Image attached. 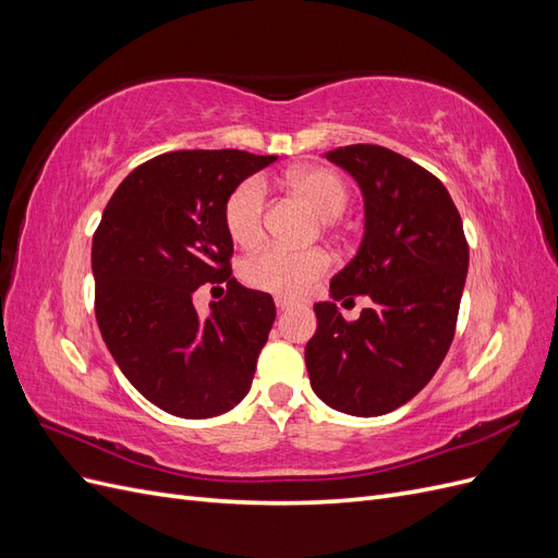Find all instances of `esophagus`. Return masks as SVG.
Returning <instances> with one entry per match:
<instances>
[{
    "label": "esophagus",
    "instance_id": "obj_1",
    "mask_svg": "<svg viewBox=\"0 0 558 558\" xmlns=\"http://www.w3.org/2000/svg\"><path fill=\"white\" fill-rule=\"evenodd\" d=\"M275 305H277V310L279 312H286V310H291L293 307V300H289V298H275Z\"/></svg>",
    "mask_w": 558,
    "mask_h": 558
}]
</instances>
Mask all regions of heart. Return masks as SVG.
<instances>
[{
    "instance_id": "1",
    "label": "heart",
    "mask_w": 558,
    "mask_h": 558,
    "mask_svg": "<svg viewBox=\"0 0 558 558\" xmlns=\"http://www.w3.org/2000/svg\"><path fill=\"white\" fill-rule=\"evenodd\" d=\"M293 191L305 197L312 209L324 218L342 216L349 205V189L340 174L324 167L295 170L289 177ZM267 202L265 181L260 177L244 179L223 207V223L234 244L253 246L263 238V211ZM330 269V256L320 248L293 251L283 246H265L244 260L242 277L258 291L283 298L305 295Z\"/></svg>"
}]
</instances>
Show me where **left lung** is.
Returning <instances> with one entry per match:
<instances>
[{
	"label": "left lung",
	"instance_id": "left-lung-1",
	"mask_svg": "<svg viewBox=\"0 0 558 558\" xmlns=\"http://www.w3.org/2000/svg\"><path fill=\"white\" fill-rule=\"evenodd\" d=\"M326 158L361 185L359 253L316 302L305 347L314 393L351 416H381L424 388L445 361L468 275L461 214L442 181L391 148L351 144ZM367 294L374 307L347 322L333 302Z\"/></svg>",
	"mask_w": 558,
	"mask_h": 558
}]
</instances>
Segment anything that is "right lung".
Masks as SVG:
<instances>
[{
    "mask_svg": "<svg viewBox=\"0 0 558 558\" xmlns=\"http://www.w3.org/2000/svg\"><path fill=\"white\" fill-rule=\"evenodd\" d=\"M277 156L172 150L132 170L93 234L95 316L121 373L156 408L218 416L248 393L275 300L230 277L228 195ZM226 280L202 319L192 293Z\"/></svg>",
    "mask_w": 558,
    "mask_h": 558,
    "instance_id": "add662e5",
    "label": "right lung"
}]
</instances>
